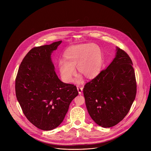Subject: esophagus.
Masks as SVG:
<instances>
[{
  "label": "esophagus",
  "instance_id": "obj_1",
  "mask_svg": "<svg viewBox=\"0 0 151 151\" xmlns=\"http://www.w3.org/2000/svg\"><path fill=\"white\" fill-rule=\"evenodd\" d=\"M77 90H78V91L79 93V94H82V92L83 91V87H79V86H77Z\"/></svg>",
  "mask_w": 151,
  "mask_h": 151
}]
</instances>
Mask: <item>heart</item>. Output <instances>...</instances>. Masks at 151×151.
Instances as JSON below:
<instances>
[{"label":"heart","mask_w":151,"mask_h":151,"mask_svg":"<svg viewBox=\"0 0 151 151\" xmlns=\"http://www.w3.org/2000/svg\"><path fill=\"white\" fill-rule=\"evenodd\" d=\"M102 63L100 47L95 44H83L68 48L63 54V60L58 63V69L62 81L70 83L78 72L87 79L95 78L99 73ZM81 76L78 78L80 81Z\"/></svg>","instance_id":"heart-1"}]
</instances>
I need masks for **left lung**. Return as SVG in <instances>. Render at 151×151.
Returning a JSON list of instances; mask_svg holds the SVG:
<instances>
[{"mask_svg":"<svg viewBox=\"0 0 151 151\" xmlns=\"http://www.w3.org/2000/svg\"><path fill=\"white\" fill-rule=\"evenodd\" d=\"M83 93L89 115L97 125L109 128L118 124L128 113L136 95L130 57L116 47L109 66L85 85Z\"/></svg>","mask_w":151,"mask_h":151,"instance_id":"8db88e82","label":"left lung"}]
</instances>
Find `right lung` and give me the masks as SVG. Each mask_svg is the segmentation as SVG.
<instances>
[{
    "instance_id": "right-lung-1",
    "label": "right lung",
    "mask_w": 151,
    "mask_h": 151,
    "mask_svg": "<svg viewBox=\"0 0 151 151\" xmlns=\"http://www.w3.org/2000/svg\"><path fill=\"white\" fill-rule=\"evenodd\" d=\"M61 40L32 48L21 62L15 79L18 101L27 119L42 130H52L63 121L76 87L60 80L51 54Z\"/></svg>"
}]
</instances>
